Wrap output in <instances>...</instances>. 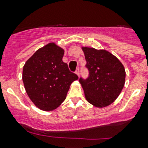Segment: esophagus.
I'll list each match as a JSON object with an SVG mask.
<instances>
[{
	"label": "esophagus",
	"mask_w": 148,
	"mask_h": 148,
	"mask_svg": "<svg viewBox=\"0 0 148 148\" xmlns=\"http://www.w3.org/2000/svg\"><path fill=\"white\" fill-rule=\"evenodd\" d=\"M75 73H76V74H77V75H78V76H79V74H80V69H79V67H77V68Z\"/></svg>",
	"instance_id": "1"
}]
</instances>
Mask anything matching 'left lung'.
Listing matches in <instances>:
<instances>
[{"label": "left lung", "mask_w": 148, "mask_h": 148, "mask_svg": "<svg viewBox=\"0 0 148 148\" xmlns=\"http://www.w3.org/2000/svg\"><path fill=\"white\" fill-rule=\"evenodd\" d=\"M89 74L79 82L87 101L95 107L110 105L119 96L125 82V70L115 56L104 50L82 47Z\"/></svg>", "instance_id": "1"}]
</instances>
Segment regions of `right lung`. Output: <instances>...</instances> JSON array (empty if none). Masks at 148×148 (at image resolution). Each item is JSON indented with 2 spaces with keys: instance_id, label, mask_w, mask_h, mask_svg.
I'll return each instance as SVG.
<instances>
[{
  "instance_id": "add662e5",
  "label": "right lung",
  "mask_w": 148,
  "mask_h": 148,
  "mask_svg": "<svg viewBox=\"0 0 148 148\" xmlns=\"http://www.w3.org/2000/svg\"><path fill=\"white\" fill-rule=\"evenodd\" d=\"M64 51L51 43L36 51L23 68V82L32 102L43 110H52L64 101L78 76L70 71L62 58Z\"/></svg>"
}]
</instances>
